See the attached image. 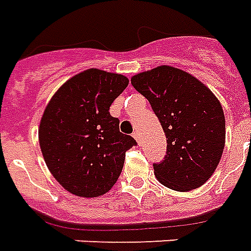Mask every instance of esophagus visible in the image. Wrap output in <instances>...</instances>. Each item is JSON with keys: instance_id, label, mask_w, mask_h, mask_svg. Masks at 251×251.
<instances>
[{"instance_id": "obj_1", "label": "esophagus", "mask_w": 251, "mask_h": 251, "mask_svg": "<svg viewBox=\"0 0 251 251\" xmlns=\"http://www.w3.org/2000/svg\"><path fill=\"white\" fill-rule=\"evenodd\" d=\"M133 137H134V140L137 141V144L140 145L141 144V137H140V133H138V131H134V133H133Z\"/></svg>"}]
</instances>
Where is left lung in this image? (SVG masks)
I'll return each mask as SVG.
<instances>
[{
	"instance_id": "left-lung-1",
	"label": "left lung",
	"mask_w": 251,
	"mask_h": 251,
	"mask_svg": "<svg viewBox=\"0 0 251 251\" xmlns=\"http://www.w3.org/2000/svg\"><path fill=\"white\" fill-rule=\"evenodd\" d=\"M131 85L158 117L168 151L154 174L163 186L190 192L213 176L226 138L225 114L214 93L181 69L161 65L135 74Z\"/></svg>"
}]
</instances>
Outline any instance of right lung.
<instances>
[{
	"label": "right lung",
	"instance_id": "right-lung-1",
	"mask_svg": "<svg viewBox=\"0 0 251 251\" xmlns=\"http://www.w3.org/2000/svg\"><path fill=\"white\" fill-rule=\"evenodd\" d=\"M129 85L125 75L100 69L75 74L53 94L38 126L46 166L74 196H103L120 177L125 153L137 142L110 116L113 101Z\"/></svg>",
	"mask_w": 251,
	"mask_h": 251
}]
</instances>
